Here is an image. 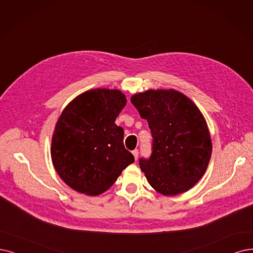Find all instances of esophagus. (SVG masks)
<instances>
[{"label": "esophagus", "instance_id": "obj_1", "mask_svg": "<svg viewBox=\"0 0 253 253\" xmlns=\"http://www.w3.org/2000/svg\"><path fill=\"white\" fill-rule=\"evenodd\" d=\"M132 154H133L135 160H137V159H138V156H139V150H138V149H135V150L132 151Z\"/></svg>", "mask_w": 253, "mask_h": 253}]
</instances>
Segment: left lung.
Masks as SVG:
<instances>
[{
    "label": "left lung",
    "mask_w": 253,
    "mask_h": 253,
    "mask_svg": "<svg viewBox=\"0 0 253 253\" xmlns=\"http://www.w3.org/2000/svg\"><path fill=\"white\" fill-rule=\"evenodd\" d=\"M130 102L147 120L153 136L151 156L139 160L149 185L167 196L194 187L211 155L207 121L197 106L174 89H150Z\"/></svg>",
    "instance_id": "obj_1"
}]
</instances>
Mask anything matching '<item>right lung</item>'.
<instances>
[{"label": "right lung", "instance_id": "obj_1", "mask_svg": "<svg viewBox=\"0 0 253 253\" xmlns=\"http://www.w3.org/2000/svg\"><path fill=\"white\" fill-rule=\"evenodd\" d=\"M126 104L119 90L97 88L78 95L60 115L50 156L59 176L77 192L104 193L135 161L115 124Z\"/></svg>", "mask_w": 253, "mask_h": 253}]
</instances>
